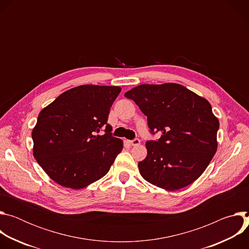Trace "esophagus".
Returning a JSON list of instances; mask_svg holds the SVG:
<instances>
[{"mask_svg": "<svg viewBox=\"0 0 249 249\" xmlns=\"http://www.w3.org/2000/svg\"><path fill=\"white\" fill-rule=\"evenodd\" d=\"M129 143H130L131 146H138V145H140L141 141H140L139 139H135V140H133V141H130Z\"/></svg>", "mask_w": 249, "mask_h": 249, "instance_id": "esophagus-1", "label": "esophagus"}]
</instances>
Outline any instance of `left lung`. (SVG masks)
<instances>
[{"label":"left lung","mask_w":249,"mask_h":249,"mask_svg":"<svg viewBox=\"0 0 249 249\" xmlns=\"http://www.w3.org/2000/svg\"><path fill=\"white\" fill-rule=\"evenodd\" d=\"M148 118L158 141L147 142V158L138 163L148 182L167 191L184 188L205 171L218 149V118L210 102L185 87L140 85L124 94Z\"/></svg>","instance_id":"8db88e82"}]
</instances>
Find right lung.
I'll return each mask as SVG.
<instances>
[{
  "label": "right lung",
  "mask_w": 249,
  "mask_h": 249,
  "mask_svg": "<svg viewBox=\"0 0 249 249\" xmlns=\"http://www.w3.org/2000/svg\"><path fill=\"white\" fill-rule=\"evenodd\" d=\"M120 87L84 85L66 90L44 107L32 129L33 157L50 178L83 189L107 173L123 141L107 119ZM104 126L106 134L97 133Z\"/></svg>",
  "instance_id": "right-lung-1"
}]
</instances>
